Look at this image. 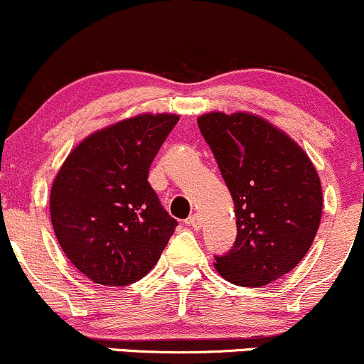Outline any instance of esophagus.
Segmentation results:
<instances>
[{
  "label": "esophagus",
  "instance_id": "1",
  "mask_svg": "<svg viewBox=\"0 0 364 364\" xmlns=\"http://www.w3.org/2000/svg\"><path fill=\"white\" fill-rule=\"evenodd\" d=\"M186 223L191 226V228L200 230L201 225H203V219H201L200 214H193V215H189V218H187Z\"/></svg>",
  "mask_w": 364,
  "mask_h": 364
}]
</instances>
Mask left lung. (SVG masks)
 <instances>
[{"instance_id":"obj_1","label":"left lung","mask_w":364,"mask_h":364,"mask_svg":"<svg viewBox=\"0 0 364 364\" xmlns=\"http://www.w3.org/2000/svg\"><path fill=\"white\" fill-rule=\"evenodd\" d=\"M233 198L237 239L214 267L226 282L264 287L308 253L322 218V183L308 154L265 118L247 111L198 117Z\"/></svg>"}]
</instances>
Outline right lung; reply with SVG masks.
Returning a JSON list of instances; mask_svg holds the SVG:
<instances>
[{
    "instance_id": "1",
    "label": "right lung",
    "mask_w": 364,
    "mask_h": 364,
    "mask_svg": "<svg viewBox=\"0 0 364 364\" xmlns=\"http://www.w3.org/2000/svg\"><path fill=\"white\" fill-rule=\"evenodd\" d=\"M177 122L173 113L125 118L86 136L61 164L49 196L53 228L65 257L92 282H138L175 232L149 170Z\"/></svg>"
}]
</instances>
